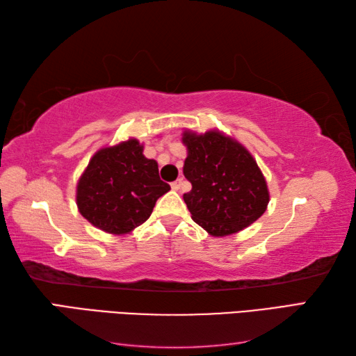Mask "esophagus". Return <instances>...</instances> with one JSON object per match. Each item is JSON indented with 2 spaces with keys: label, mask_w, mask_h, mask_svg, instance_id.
<instances>
[{
  "label": "esophagus",
  "mask_w": 356,
  "mask_h": 356,
  "mask_svg": "<svg viewBox=\"0 0 356 356\" xmlns=\"http://www.w3.org/2000/svg\"><path fill=\"white\" fill-rule=\"evenodd\" d=\"M180 186H182V179H177V180H174V182H171V188L174 191L180 190Z\"/></svg>",
  "instance_id": "obj_1"
}]
</instances>
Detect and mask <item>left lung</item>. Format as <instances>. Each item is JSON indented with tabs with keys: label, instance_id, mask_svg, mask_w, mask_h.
<instances>
[{
	"label": "left lung",
	"instance_id": "1",
	"mask_svg": "<svg viewBox=\"0 0 356 356\" xmlns=\"http://www.w3.org/2000/svg\"><path fill=\"white\" fill-rule=\"evenodd\" d=\"M184 143V174L193 185L184 200L195 223L225 237L261 217L269 203L268 185L245 147L218 131H185Z\"/></svg>",
	"mask_w": 356,
	"mask_h": 356
}]
</instances>
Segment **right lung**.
<instances>
[{
    "mask_svg": "<svg viewBox=\"0 0 356 356\" xmlns=\"http://www.w3.org/2000/svg\"><path fill=\"white\" fill-rule=\"evenodd\" d=\"M139 140L102 148L92 157L78 184L82 217L110 234H127L153 213L157 199L170 191L159 177L157 162L142 154Z\"/></svg>",
    "mask_w": 356,
    "mask_h": 356,
    "instance_id": "obj_1",
    "label": "right lung"
}]
</instances>
